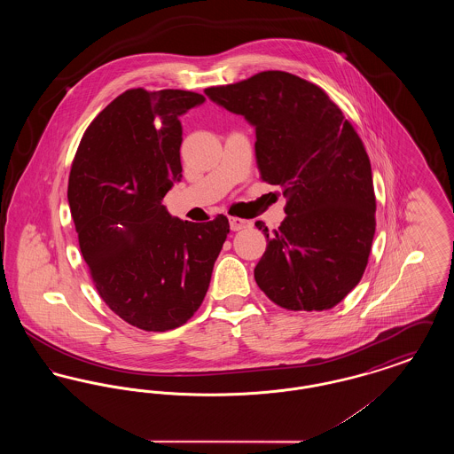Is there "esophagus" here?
Segmentation results:
<instances>
[{"mask_svg": "<svg viewBox=\"0 0 454 454\" xmlns=\"http://www.w3.org/2000/svg\"><path fill=\"white\" fill-rule=\"evenodd\" d=\"M252 221L248 219H239V217H230V228L233 231H239V230H247V228H252Z\"/></svg>", "mask_w": 454, "mask_h": 454, "instance_id": "34e87169", "label": "esophagus"}]
</instances>
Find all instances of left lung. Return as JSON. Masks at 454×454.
<instances>
[{
	"instance_id": "left-lung-1",
	"label": "left lung",
	"mask_w": 454,
	"mask_h": 454,
	"mask_svg": "<svg viewBox=\"0 0 454 454\" xmlns=\"http://www.w3.org/2000/svg\"><path fill=\"white\" fill-rule=\"evenodd\" d=\"M204 93L255 128L262 180L279 185L286 219L267 238L255 281L293 311L333 308L361 281L376 230L364 145L324 90L286 71H262Z\"/></svg>"
}]
</instances>
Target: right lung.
Here are the masks:
<instances>
[{
    "instance_id": "add662e5",
    "label": "right lung",
    "mask_w": 454,
    "mask_h": 454,
    "mask_svg": "<svg viewBox=\"0 0 454 454\" xmlns=\"http://www.w3.org/2000/svg\"><path fill=\"white\" fill-rule=\"evenodd\" d=\"M185 90H128L88 126L67 202L82 255L108 308L146 332L185 324L207 293L228 217L191 223L161 204L182 176L180 115L204 104Z\"/></svg>"
}]
</instances>
